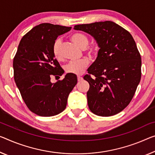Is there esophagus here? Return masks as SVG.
I'll use <instances>...</instances> for the list:
<instances>
[{
    "label": "esophagus",
    "instance_id": "esophagus-1",
    "mask_svg": "<svg viewBox=\"0 0 155 155\" xmlns=\"http://www.w3.org/2000/svg\"><path fill=\"white\" fill-rule=\"evenodd\" d=\"M83 80V78H82V77H81V76H80V75H78V81H81V80Z\"/></svg>",
    "mask_w": 155,
    "mask_h": 155
}]
</instances>
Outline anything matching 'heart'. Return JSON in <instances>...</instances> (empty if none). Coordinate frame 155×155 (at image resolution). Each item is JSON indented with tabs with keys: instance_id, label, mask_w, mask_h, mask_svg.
Listing matches in <instances>:
<instances>
[{
	"instance_id": "1",
	"label": "heart",
	"mask_w": 155,
	"mask_h": 155,
	"mask_svg": "<svg viewBox=\"0 0 155 155\" xmlns=\"http://www.w3.org/2000/svg\"><path fill=\"white\" fill-rule=\"evenodd\" d=\"M71 39L76 45L84 49L85 53L90 57H94L97 53V48L95 46H88L89 43V39L87 35L80 32H75L71 35ZM61 39H56L52 46V53L54 58L60 59L61 54L60 51ZM89 61L87 59L83 58L77 61H71L66 64L65 66V71L67 73L75 75H80L86 70L89 65Z\"/></svg>"
}]
</instances>
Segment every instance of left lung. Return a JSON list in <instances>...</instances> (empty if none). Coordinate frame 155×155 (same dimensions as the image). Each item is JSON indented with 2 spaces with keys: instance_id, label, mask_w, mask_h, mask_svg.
<instances>
[{
  "instance_id": "obj_1",
  "label": "left lung",
  "mask_w": 155,
  "mask_h": 155,
  "mask_svg": "<svg viewBox=\"0 0 155 155\" xmlns=\"http://www.w3.org/2000/svg\"><path fill=\"white\" fill-rule=\"evenodd\" d=\"M74 29L92 35L101 48L84 76L89 84V109L101 116L120 112L132 101L141 78V58L134 39L110 21L76 25Z\"/></svg>"
}]
</instances>
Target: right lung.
I'll list each match as a JSON object with an SVG mask.
<instances>
[{"mask_svg":"<svg viewBox=\"0 0 155 155\" xmlns=\"http://www.w3.org/2000/svg\"><path fill=\"white\" fill-rule=\"evenodd\" d=\"M71 27L48 23L35 26L24 35L14 58V78L28 108L38 116H53L65 109L68 96L77 84V77L68 73L52 83L64 70L52 53L53 44Z\"/></svg>","mask_w":155,"mask_h":155,"instance_id":"obj_1","label":"right lung"}]
</instances>
